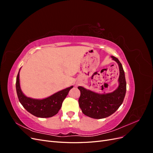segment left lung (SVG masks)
I'll use <instances>...</instances> for the list:
<instances>
[{"label": "left lung", "mask_w": 153, "mask_h": 153, "mask_svg": "<svg viewBox=\"0 0 153 153\" xmlns=\"http://www.w3.org/2000/svg\"><path fill=\"white\" fill-rule=\"evenodd\" d=\"M118 64L119 68V86L116 89L109 93L100 94L79 86L80 91L78 100L82 112L88 117L93 119H103L113 114L123 102L126 91V82L121 63L119 59L111 56Z\"/></svg>", "instance_id": "1"}]
</instances>
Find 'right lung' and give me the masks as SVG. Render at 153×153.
<instances>
[{
  "label": "right lung",
  "mask_w": 153,
  "mask_h": 153,
  "mask_svg": "<svg viewBox=\"0 0 153 153\" xmlns=\"http://www.w3.org/2000/svg\"><path fill=\"white\" fill-rule=\"evenodd\" d=\"M20 70L16 77V89L18 100L22 106L29 113L38 117L47 118L56 115L61 108L64 100L73 86L60 91L44 99L31 98L26 96L22 91L20 85Z\"/></svg>",
  "instance_id": "right-lung-1"
}]
</instances>
